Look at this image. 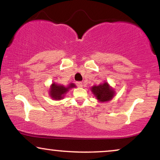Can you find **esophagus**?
<instances>
[{
  "mask_svg": "<svg viewBox=\"0 0 160 160\" xmlns=\"http://www.w3.org/2000/svg\"><path fill=\"white\" fill-rule=\"evenodd\" d=\"M76 85L78 86V87H82V82L81 81H78L76 82Z\"/></svg>",
  "mask_w": 160,
  "mask_h": 160,
  "instance_id": "esophagus-1",
  "label": "esophagus"
}]
</instances>
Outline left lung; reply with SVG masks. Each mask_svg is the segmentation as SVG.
I'll list each match as a JSON object with an SVG mask.
<instances>
[{
  "label": "left lung",
  "instance_id": "1",
  "mask_svg": "<svg viewBox=\"0 0 160 160\" xmlns=\"http://www.w3.org/2000/svg\"><path fill=\"white\" fill-rule=\"evenodd\" d=\"M92 92L100 102H108L114 95V91L109 86L108 82L92 87Z\"/></svg>",
  "mask_w": 160,
  "mask_h": 160
}]
</instances>
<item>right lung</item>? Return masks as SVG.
I'll list each match as a JSON object with an SVG mask.
<instances>
[{"label":"right lung","mask_w":160,"mask_h":160,"mask_svg":"<svg viewBox=\"0 0 160 160\" xmlns=\"http://www.w3.org/2000/svg\"><path fill=\"white\" fill-rule=\"evenodd\" d=\"M75 87L74 83H71L68 87H65L64 86L58 85V84L52 83V86L50 88V95L52 98L59 100L63 98L64 95L67 92L68 90L71 88Z\"/></svg>","instance_id":"right-lung-1"}]
</instances>
